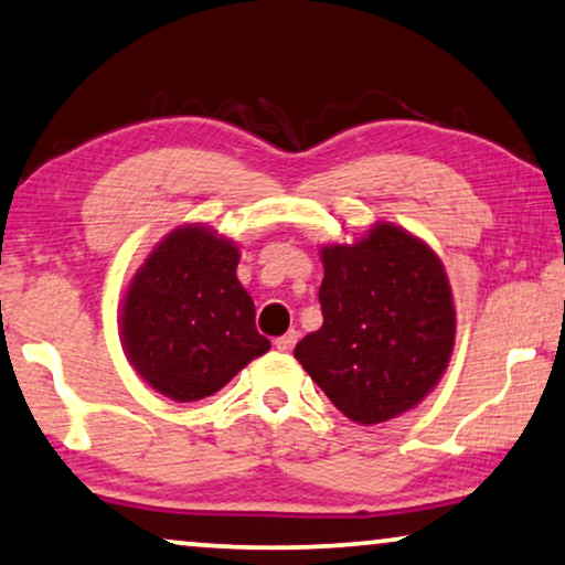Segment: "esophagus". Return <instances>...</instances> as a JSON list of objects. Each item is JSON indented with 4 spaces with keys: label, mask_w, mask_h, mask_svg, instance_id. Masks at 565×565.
Returning a JSON list of instances; mask_svg holds the SVG:
<instances>
[{
    "label": "esophagus",
    "mask_w": 565,
    "mask_h": 565,
    "mask_svg": "<svg viewBox=\"0 0 565 565\" xmlns=\"http://www.w3.org/2000/svg\"><path fill=\"white\" fill-rule=\"evenodd\" d=\"M297 340H299V332H297V330H291V332H286V335L276 338V348H279L281 353H289L291 348L297 345Z\"/></svg>",
    "instance_id": "obj_1"
}]
</instances>
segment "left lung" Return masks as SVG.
<instances>
[{
  "mask_svg": "<svg viewBox=\"0 0 565 565\" xmlns=\"http://www.w3.org/2000/svg\"><path fill=\"white\" fill-rule=\"evenodd\" d=\"M322 328L294 348L328 399L359 425L415 409L438 386L456 343L440 258L407 230L379 222L353 245H324Z\"/></svg>",
  "mask_w": 565,
  "mask_h": 565,
  "instance_id": "obj_1",
  "label": "left lung"
}]
</instances>
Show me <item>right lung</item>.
Instances as JSON below:
<instances>
[{
    "mask_svg": "<svg viewBox=\"0 0 565 565\" xmlns=\"http://www.w3.org/2000/svg\"><path fill=\"white\" fill-rule=\"evenodd\" d=\"M241 250L206 225H181L127 286L120 330L138 376L173 402L212 396L264 355L256 307L237 281Z\"/></svg>",
    "mask_w": 565,
    "mask_h": 565,
    "instance_id": "add662e5",
    "label": "right lung"
}]
</instances>
